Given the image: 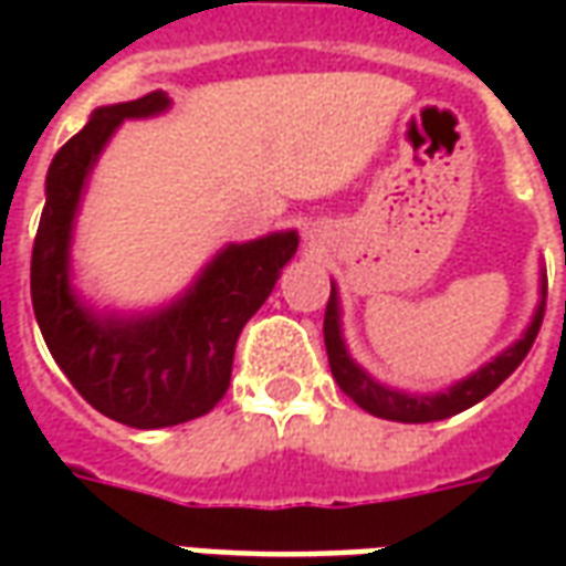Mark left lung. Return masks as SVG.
<instances>
[{
	"instance_id": "1",
	"label": "left lung",
	"mask_w": 566,
	"mask_h": 566,
	"mask_svg": "<svg viewBox=\"0 0 566 566\" xmlns=\"http://www.w3.org/2000/svg\"><path fill=\"white\" fill-rule=\"evenodd\" d=\"M566 263V251H564ZM539 308H536L531 327L524 331L518 343H512L506 352H500L491 364L482 369H475L473 376H467L458 385H451L449 391L439 394H403L385 388L376 379H369L364 369L357 367L355 360L348 357L343 343V331H339V294H336V284L331 287V300H327V312H324V345H327V357H331V373L336 385L343 388L345 397H352L360 409H367L369 416L388 418V421H403V424H424V421H442L470 409L479 400H485L488 394L500 388L503 381L510 379L512 373L518 369L531 345H534L539 324H543V312H546V282L539 287Z\"/></svg>"
}]
</instances>
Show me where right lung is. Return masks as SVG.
<instances>
[{"mask_svg":"<svg viewBox=\"0 0 566 566\" xmlns=\"http://www.w3.org/2000/svg\"><path fill=\"white\" fill-rule=\"evenodd\" d=\"M166 108L163 91L96 108L56 150L30 266L32 308L56 367L96 412L139 430L185 424L218 406L230 388L239 333L300 245L294 230L227 245L181 300L150 315H96L81 303L69 284V245L93 163L127 117Z\"/></svg>","mask_w":566,"mask_h":566,"instance_id":"obj_1","label":"right lung"}]
</instances>
